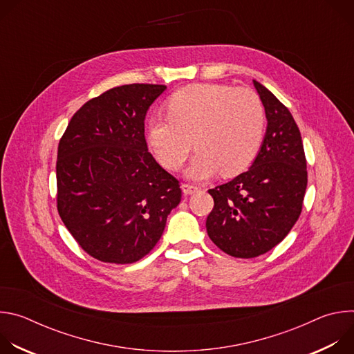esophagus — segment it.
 I'll return each instance as SVG.
<instances>
[{
    "mask_svg": "<svg viewBox=\"0 0 354 354\" xmlns=\"http://www.w3.org/2000/svg\"><path fill=\"white\" fill-rule=\"evenodd\" d=\"M182 192L185 194H193L198 190V186H194V185H190V183H182Z\"/></svg>",
    "mask_w": 354,
    "mask_h": 354,
    "instance_id": "1",
    "label": "esophagus"
}]
</instances>
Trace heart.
<instances>
[{"label": "heart", "instance_id": "heart-1", "mask_svg": "<svg viewBox=\"0 0 354 354\" xmlns=\"http://www.w3.org/2000/svg\"><path fill=\"white\" fill-rule=\"evenodd\" d=\"M167 116L148 122L147 140L157 160L179 169L197 149L186 175L206 179L243 172L257 158L265 137L266 113L250 89L223 84H193L174 92L165 104ZM194 141H191V138Z\"/></svg>", "mask_w": 354, "mask_h": 354}]
</instances>
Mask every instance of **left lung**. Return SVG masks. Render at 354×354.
<instances>
[{"instance_id":"left-lung-1","label":"left lung","mask_w":354,"mask_h":354,"mask_svg":"<svg viewBox=\"0 0 354 354\" xmlns=\"http://www.w3.org/2000/svg\"><path fill=\"white\" fill-rule=\"evenodd\" d=\"M268 129L252 167L210 189L214 207L207 217L210 239L234 258H257L280 243L297 223L308 175L299 129L290 111L254 81Z\"/></svg>"}]
</instances>
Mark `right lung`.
Instances as JSON below:
<instances>
[{
    "mask_svg": "<svg viewBox=\"0 0 354 354\" xmlns=\"http://www.w3.org/2000/svg\"><path fill=\"white\" fill-rule=\"evenodd\" d=\"M165 85L130 84L92 97L57 151V210L92 258L134 263L160 241L182 198L179 180L148 153L144 119Z\"/></svg>",
    "mask_w": 354,
    "mask_h": 354,
    "instance_id": "1",
    "label": "right lung"
}]
</instances>
